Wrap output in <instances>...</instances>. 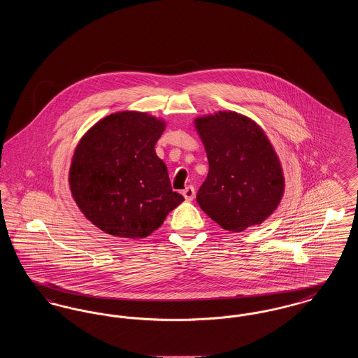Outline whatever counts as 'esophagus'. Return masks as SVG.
I'll return each mask as SVG.
<instances>
[{
    "label": "esophagus",
    "instance_id": "34e87169",
    "mask_svg": "<svg viewBox=\"0 0 358 358\" xmlns=\"http://www.w3.org/2000/svg\"><path fill=\"white\" fill-rule=\"evenodd\" d=\"M182 194H184V197H185L187 201H192V200H194V197H196V190H194V187H187L182 190Z\"/></svg>",
    "mask_w": 358,
    "mask_h": 358
}]
</instances>
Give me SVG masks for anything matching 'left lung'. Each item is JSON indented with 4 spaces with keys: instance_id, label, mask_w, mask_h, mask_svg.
Here are the masks:
<instances>
[{
    "instance_id": "8db88e82",
    "label": "left lung",
    "mask_w": 358,
    "mask_h": 358,
    "mask_svg": "<svg viewBox=\"0 0 358 358\" xmlns=\"http://www.w3.org/2000/svg\"><path fill=\"white\" fill-rule=\"evenodd\" d=\"M209 171L197 192L205 213L227 231L264 222L280 203L285 177L262 127L232 111L194 120Z\"/></svg>"
}]
</instances>
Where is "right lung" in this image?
<instances>
[{
    "label": "right lung",
    "mask_w": 358,
    "mask_h": 358,
    "mask_svg": "<svg viewBox=\"0 0 358 358\" xmlns=\"http://www.w3.org/2000/svg\"><path fill=\"white\" fill-rule=\"evenodd\" d=\"M165 122L122 111L92 126L80 139L69 187L85 217L118 238L149 236L184 201L171 190L168 168L154 146Z\"/></svg>",
    "instance_id": "1"
}]
</instances>
